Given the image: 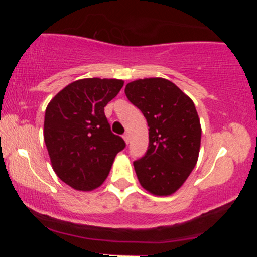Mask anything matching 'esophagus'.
I'll return each mask as SVG.
<instances>
[{
	"mask_svg": "<svg viewBox=\"0 0 257 257\" xmlns=\"http://www.w3.org/2000/svg\"><path fill=\"white\" fill-rule=\"evenodd\" d=\"M123 139H124V141L126 144H129V134H128V133H124V135H123Z\"/></svg>",
	"mask_w": 257,
	"mask_h": 257,
	"instance_id": "esophagus-1",
	"label": "esophagus"
}]
</instances>
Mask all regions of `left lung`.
Instances as JSON below:
<instances>
[{"label": "left lung", "mask_w": 257, "mask_h": 257, "mask_svg": "<svg viewBox=\"0 0 257 257\" xmlns=\"http://www.w3.org/2000/svg\"><path fill=\"white\" fill-rule=\"evenodd\" d=\"M124 93L149 125V149L133 163L139 182L156 196H169L198 159L202 129L196 106L173 82L159 77L131 82Z\"/></svg>", "instance_id": "1"}]
</instances>
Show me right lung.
Instances as JSON below:
<instances>
[{"label":"right lung","instance_id":"1","mask_svg":"<svg viewBox=\"0 0 257 257\" xmlns=\"http://www.w3.org/2000/svg\"><path fill=\"white\" fill-rule=\"evenodd\" d=\"M124 82L84 78L59 91L46 108L44 143L59 179L78 191L99 187L125 147L111 132L104 107Z\"/></svg>","mask_w":257,"mask_h":257}]
</instances>
